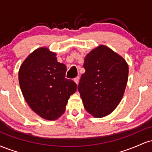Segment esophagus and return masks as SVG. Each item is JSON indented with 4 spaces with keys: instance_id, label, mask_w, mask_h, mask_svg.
Returning <instances> with one entry per match:
<instances>
[{
    "instance_id": "esophagus-1",
    "label": "esophagus",
    "mask_w": 152,
    "mask_h": 152,
    "mask_svg": "<svg viewBox=\"0 0 152 152\" xmlns=\"http://www.w3.org/2000/svg\"><path fill=\"white\" fill-rule=\"evenodd\" d=\"M74 82L75 83H76V84H78V82H79V77H78V76H77V77H76L74 79Z\"/></svg>"
}]
</instances>
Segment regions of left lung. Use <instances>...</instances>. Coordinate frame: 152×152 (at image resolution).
Segmentation results:
<instances>
[{"label":"left lung","instance_id":"1","mask_svg":"<svg viewBox=\"0 0 152 152\" xmlns=\"http://www.w3.org/2000/svg\"><path fill=\"white\" fill-rule=\"evenodd\" d=\"M85 73L78 90L87 112L97 118L111 114L121 102L128 81L129 66L123 57L104 45L84 58Z\"/></svg>","mask_w":152,"mask_h":152}]
</instances>
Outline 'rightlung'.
Returning <instances> with one entry per match:
<instances>
[{
  "label": "right lung",
  "instance_id": "obj_1",
  "mask_svg": "<svg viewBox=\"0 0 152 152\" xmlns=\"http://www.w3.org/2000/svg\"><path fill=\"white\" fill-rule=\"evenodd\" d=\"M66 66L56 53L41 47L28 56L18 71L23 96L31 109L44 119L54 121L65 112L70 96L77 85L65 78Z\"/></svg>",
  "mask_w": 152,
  "mask_h": 152
}]
</instances>
